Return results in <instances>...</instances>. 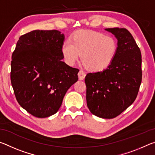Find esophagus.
I'll list each match as a JSON object with an SVG mask.
<instances>
[{"mask_svg":"<svg viewBox=\"0 0 155 155\" xmlns=\"http://www.w3.org/2000/svg\"><path fill=\"white\" fill-rule=\"evenodd\" d=\"M78 78H79V80H83L85 77L86 74L85 72L83 71V70H80L78 74Z\"/></svg>","mask_w":155,"mask_h":155,"instance_id":"1","label":"esophagus"}]
</instances>
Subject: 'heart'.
<instances>
[{
  "label": "heart",
  "instance_id": "b5f03b06",
  "mask_svg": "<svg viewBox=\"0 0 155 155\" xmlns=\"http://www.w3.org/2000/svg\"><path fill=\"white\" fill-rule=\"evenodd\" d=\"M117 51L114 38L94 31L80 30L62 44V55L66 64L72 65L81 54L82 64L89 70L100 71L111 64Z\"/></svg>",
  "mask_w": 155,
  "mask_h": 155
}]
</instances>
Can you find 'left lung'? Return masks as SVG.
Returning a JSON list of instances; mask_svg holds the SVG:
<instances>
[{
  "instance_id": "obj_1",
  "label": "left lung",
  "mask_w": 155,
  "mask_h": 155,
  "mask_svg": "<svg viewBox=\"0 0 155 155\" xmlns=\"http://www.w3.org/2000/svg\"><path fill=\"white\" fill-rule=\"evenodd\" d=\"M117 39L114 59L103 71L88 73L85 82L87 105L91 114L111 119L131 105L141 83V54L133 37L124 28H109Z\"/></svg>"
}]
</instances>
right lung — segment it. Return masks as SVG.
<instances>
[{
	"label": "right lung",
	"instance_id": "add662e5",
	"mask_svg": "<svg viewBox=\"0 0 155 155\" xmlns=\"http://www.w3.org/2000/svg\"><path fill=\"white\" fill-rule=\"evenodd\" d=\"M64 35L35 30L20 37L12 54L11 83L20 105L43 118L58 111L79 70L62 61Z\"/></svg>",
	"mask_w": 155,
	"mask_h": 155
}]
</instances>
